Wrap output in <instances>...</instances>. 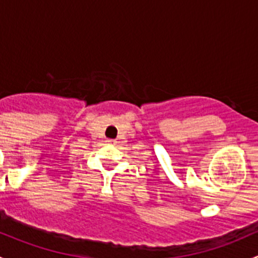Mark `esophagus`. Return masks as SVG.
I'll return each instance as SVG.
<instances>
[{
  "label": "esophagus",
  "instance_id": "esophagus-1",
  "mask_svg": "<svg viewBox=\"0 0 258 258\" xmlns=\"http://www.w3.org/2000/svg\"><path fill=\"white\" fill-rule=\"evenodd\" d=\"M106 142H107L108 145H116L117 144L116 140H107V141H106Z\"/></svg>",
  "mask_w": 258,
  "mask_h": 258
}]
</instances>
